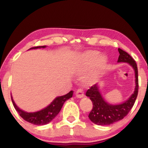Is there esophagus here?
Segmentation results:
<instances>
[{
  "label": "esophagus",
  "mask_w": 148,
  "mask_h": 148,
  "mask_svg": "<svg viewBox=\"0 0 148 148\" xmlns=\"http://www.w3.org/2000/svg\"><path fill=\"white\" fill-rule=\"evenodd\" d=\"M75 95H76V96L79 98H82V97H84V90H83V89H82V88L78 89V90L76 91Z\"/></svg>",
  "instance_id": "esophagus-1"
}]
</instances>
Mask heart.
<instances>
[{
	"label": "heart",
	"mask_w": 148,
	"mask_h": 148,
	"mask_svg": "<svg viewBox=\"0 0 148 148\" xmlns=\"http://www.w3.org/2000/svg\"><path fill=\"white\" fill-rule=\"evenodd\" d=\"M98 52L96 51H89L85 53L82 56V63H81V65L79 68V72L84 73L89 68L91 67L96 62V69L90 75L91 78L96 77L102 70L106 62V58L103 56H100L98 59Z\"/></svg>",
	"instance_id": "b5f03b06"
}]
</instances>
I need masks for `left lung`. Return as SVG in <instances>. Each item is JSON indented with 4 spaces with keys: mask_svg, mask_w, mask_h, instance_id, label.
Returning <instances> with one entry per match:
<instances>
[{
    "mask_svg": "<svg viewBox=\"0 0 148 148\" xmlns=\"http://www.w3.org/2000/svg\"><path fill=\"white\" fill-rule=\"evenodd\" d=\"M119 56L118 62H125L133 66L135 74V86L134 93L126 102L121 104H109L104 101L101 96L98 84L92 86L86 92V96L90 97L93 104L92 110L89 114V119L95 124L98 125H108L113 124L126 116L130 112L136 100L139 90L138 70L137 63L131 55L124 50L119 48Z\"/></svg>",
    "mask_w": 148,
    "mask_h": 148,
    "instance_id": "obj_1",
    "label": "left lung"
}]
</instances>
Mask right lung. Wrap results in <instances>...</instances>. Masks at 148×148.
I'll return each instance as SVG.
<instances>
[{
	"instance_id": "obj_1",
	"label": "right lung",
	"mask_w": 148,
	"mask_h": 148,
	"mask_svg": "<svg viewBox=\"0 0 148 148\" xmlns=\"http://www.w3.org/2000/svg\"><path fill=\"white\" fill-rule=\"evenodd\" d=\"M45 47L46 46H35V47L31 48L29 49ZM72 96L73 91H71L67 94L64 95V96H59L56 98L49 106H48L46 108L36 112H26L25 111L22 110L18 108L17 105L15 104V103L14 102L12 96L11 100L15 110L17 111L21 118H23L24 120L32 123V124L36 125H43L48 124L52 119H54V117L59 113L60 110H61L62 105H63L64 102L66 100H67L68 99L72 98Z\"/></svg>"
}]
</instances>
